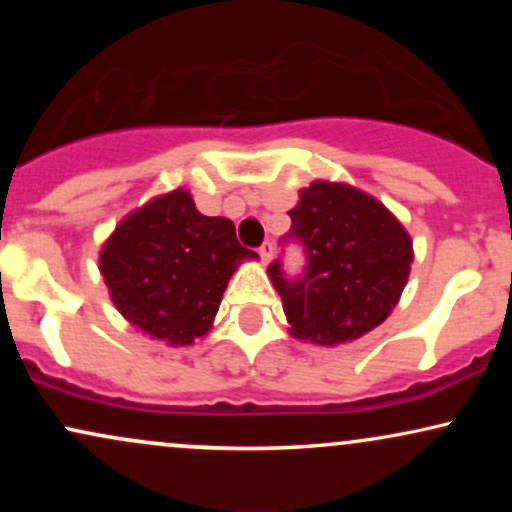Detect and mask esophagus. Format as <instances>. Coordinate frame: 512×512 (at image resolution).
Here are the masks:
<instances>
[{
  "instance_id": "obj_1",
  "label": "esophagus",
  "mask_w": 512,
  "mask_h": 512,
  "mask_svg": "<svg viewBox=\"0 0 512 512\" xmlns=\"http://www.w3.org/2000/svg\"><path fill=\"white\" fill-rule=\"evenodd\" d=\"M257 252H260L262 262H264V264H269V262H272V257H274V245L269 243V240H267V243H262V245H260V250H257Z\"/></svg>"
}]
</instances>
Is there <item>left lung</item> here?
Listing matches in <instances>:
<instances>
[{"mask_svg":"<svg viewBox=\"0 0 512 512\" xmlns=\"http://www.w3.org/2000/svg\"><path fill=\"white\" fill-rule=\"evenodd\" d=\"M291 231L305 252L298 276L281 260L269 264L284 301L291 334L305 342L344 344L385 322L409 276V233L378 199L349 185L317 180L289 211Z\"/></svg>","mask_w":512,"mask_h":512,"instance_id":"obj_1","label":"left lung"}]
</instances>
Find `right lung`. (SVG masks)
Segmentation results:
<instances>
[{
  "label": "right lung",
  "instance_id": "right-lung-1",
  "mask_svg": "<svg viewBox=\"0 0 512 512\" xmlns=\"http://www.w3.org/2000/svg\"><path fill=\"white\" fill-rule=\"evenodd\" d=\"M243 248L236 226L199 214L190 192L175 190L129 214L103 245L110 298L134 327L170 346L209 332Z\"/></svg>",
  "mask_w": 512,
  "mask_h": 512
}]
</instances>
